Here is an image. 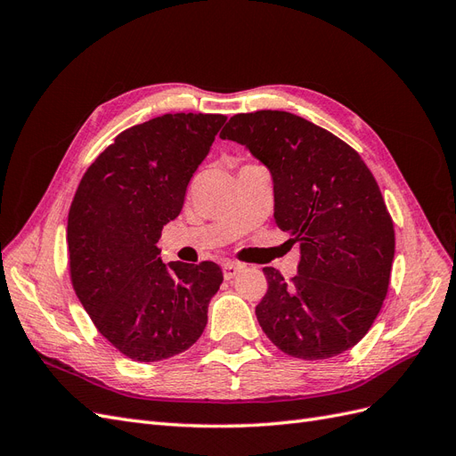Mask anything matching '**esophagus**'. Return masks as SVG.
I'll return each mask as SVG.
<instances>
[{"mask_svg":"<svg viewBox=\"0 0 456 456\" xmlns=\"http://www.w3.org/2000/svg\"><path fill=\"white\" fill-rule=\"evenodd\" d=\"M240 270H241V265H240V262H233V260H228V262H224V265H223V273H224V280H232V278H236V275L240 273Z\"/></svg>","mask_w":456,"mask_h":456,"instance_id":"obj_1","label":"esophagus"}]
</instances>
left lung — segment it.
Listing matches in <instances>:
<instances>
[{
	"mask_svg": "<svg viewBox=\"0 0 456 456\" xmlns=\"http://www.w3.org/2000/svg\"><path fill=\"white\" fill-rule=\"evenodd\" d=\"M220 139L245 144L270 169L275 223L300 243L295 278L262 270V330L306 362L355 346L382 308L395 251L394 220L365 161L333 133L280 110L232 116Z\"/></svg>",
	"mask_w": 456,
	"mask_h": 456,
	"instance_id": "obj_1",
	"label": "left lung"
}]
</instances>
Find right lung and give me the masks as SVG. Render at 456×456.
I'll list each match as a JSON object with an SVG mask.
<instances>
[{
    "label": "right lung",
    "mask_w": 456,
    "mask_h": 456,
    "mask_svg": "<svg viewBox=\"0 0 456 456\" xmlns=\"http://www.w3.org/2000/svg\"><path fill=\"white\" fill-rule=\"evenodd\" d=\"M226 121L220 114H165L119 133L96 158L68 213L70 280L99 333L134 362L188 350L223 283L215 262H171L163 226L184 205L190 178Z\"/></svg>",
    "instance_id": "obj_1"
}]
</instances>
